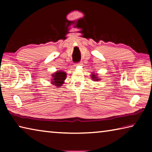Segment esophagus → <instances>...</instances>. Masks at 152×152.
<instances>
[{"label": "esophagus", "mask_w": 152, "mask_h": 152, "mask_svg": "<svg viewBox=\"0 0 152 152\" xmlns=\"http://www.w3.org/2000/svg\"><path fill=\"white\" fill-rule=\"evenodd\" d=\"M77 65H78V64H77Z\"/></svg>", "instance_id": "obj_1"}]
</instances>
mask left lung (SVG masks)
<instances>
[{
  "mask_svg": "<svg viewBox=\"0 0 152 152\" xmlns=\"http://www.w3.org/2000/svg\"><path fill=\"white\" fill-rule=\"evenodd\" d=\"M91 77L92 80L94 81H99V80H101V78H100V77L98 75V74L96 73H94L93 72H92V74H91Z\"/></svg>",
  "mask_w": 152,
  "mask_h": 152,
  "instance_id": "1",
  "label": "left lung"
}]
</instances>
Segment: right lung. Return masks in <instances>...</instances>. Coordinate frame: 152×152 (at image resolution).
<instances>
[{"mask_svg": "<svg viewBox=\"0 0 152 152\" xmlns=\"http://www.w3.org/2000/svg\"><path fill=\"white\" fill-rule=\"evenodd\" d=\"M67 74L65 72H63L61 70H58L56 72L51 74V84L53 85L56 86L58 88H60V87L63 85L64 83V81L66 79Z\"/></svg>", "mask_w": 152, "mask_h": 152, "instance_id": "right-lung-1", "label": "right lung"}]
</instances>
